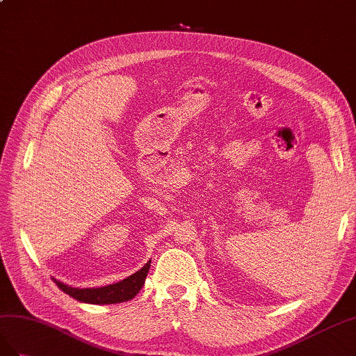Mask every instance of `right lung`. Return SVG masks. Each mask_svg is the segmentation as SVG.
Returning a JSON list of instances; mask_svg holds the SVG:
<instances>
[{"label": "right lung", "mask_w": 356, "mask_h": 356, "mask_svg": "<svg viewBox=\"0 0 356 356\" xmlns=\"http://www.w3.org/2000/svg\"><path fill=\"white\" fill-rule=\"evenodd\" d=\"M150 268V261L146 264V266L134 273L133 276H129L124 280H120L118 283H113V285L103 286V288H71L64 285L63 282H58L54 279L56 283V286L68 293L70 297L76 298L77 301L82 302H89V304H116V302H124L131 298H134L138 291L143 288L146 276Z\"/></svg>", "instance_id": "add662e5"}]
</instances>
